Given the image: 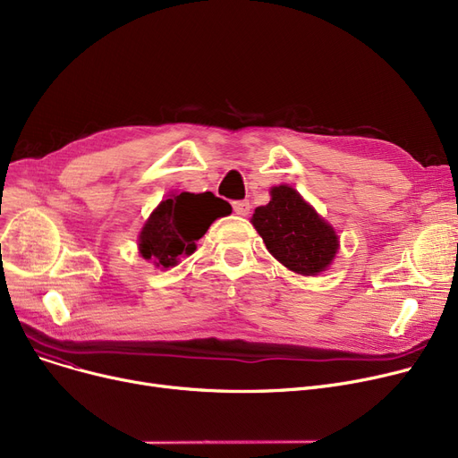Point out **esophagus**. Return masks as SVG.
<instances>
[{
	"label": "esophagus",
	"mask_w": 458,
	"mask_h": 458,
	"mask_svg": "<svg viewBox=\"0 0 458 458\" xmlns=\"http://www.w3.org/2000/svg\"><path fill=\"white\" fill-rule=\"evenodd\" d=\"M232 206H233V211L237 215H242V216H247L250 213V202L249 200H235Z\"/></svg>",
	"instance_id": "1"
}]
</instances>
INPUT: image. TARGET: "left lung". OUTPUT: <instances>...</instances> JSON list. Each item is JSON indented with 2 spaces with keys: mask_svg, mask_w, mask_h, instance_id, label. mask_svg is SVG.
<instances>
[{
  "mask_svg": "<svg viewBox=\"0 0 458 458\" xmlns=\"http://www.w3.org/2000/svg\"><path fill=\"white\" fill-rule=\"evenodd\" d=\"M252 225L267 250L299 275L325 271L338 250V237L316 209L287 185L271 189V202L256 208Z\"/></svg>",
  "mask_w": 458,
  "mask_h": 458,
  "instance_id": "1",
  "label": "left lung"
}]
</instances>
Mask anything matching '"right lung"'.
I'll return each mask as SVG.
<instances>
[{
    "mask_svg": "<svg viewBox=\"0 0 458 458\" xmlns=\"http://www.w3.org/2000/svg\"><path fill=\"white\" fill-rule=\"evenodd\" d=\"M230 213V204L209 191L200 195L180 192L163 200L150 215L139 235V250L157 267H173L180 256L195 252V243L216 216Z\"/></svg>",
    "mask_w": 458,
    "mask_h": 458,
    "instance_id": "1",
    "label": "right lung"
}]
</instances>
